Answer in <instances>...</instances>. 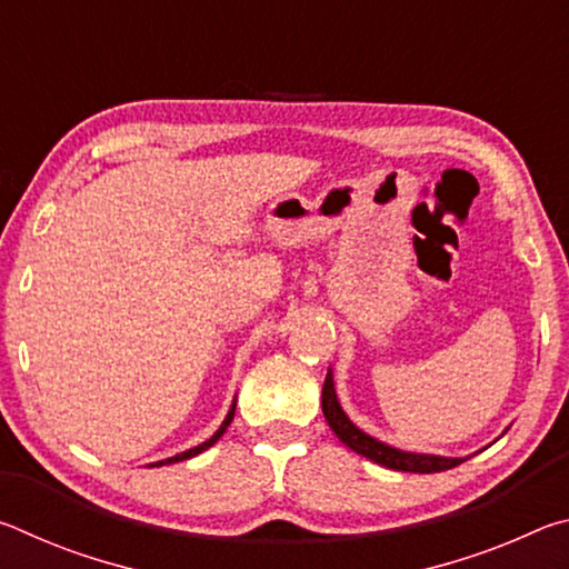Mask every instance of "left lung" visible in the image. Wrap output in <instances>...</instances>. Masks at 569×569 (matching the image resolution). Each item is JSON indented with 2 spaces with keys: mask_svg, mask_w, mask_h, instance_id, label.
Listing matches in <instances>:
<instances>
[{
  "mask_svg": "<svg viewBox=\"0 0 569 569\" xmlns=\"http://www.w3.org/2000/svg\"><path fill=\"white\" fill-rule=\"evenodd\" d=\"M321 407H323L326 421H329V427L333 429V435L339 437L346 447L353 449L356 455L377 461V465H381V467H389L397 471H417V475H431V471H445V469H451L465 461V459L435 457V455H411V451L387 447L373 437L363 435L359 427H353V423L349 421V417H346L341 409L339 399H336L331 371L326 373V381H323Z\"/></svg>",
  "mask_w": 569,
  "mask_h": 569,
  "instance_id": "8db88e82",
  "label": "left lung"
}]
</instances>
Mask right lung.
I'll use <instances>...</instances> for the list:
<instances>
[{"instance_id": "obj_1", "label": "right lung", "mask_w": 569, "mask_h": 569, "mask_svg": "<svg viewBox=\"0 0 569 569\" xmlns=\"http://www.w3.org/2000/svg\"><path fill=\"white\" fill-rule=\"evenodd\" d=\"M233 413H236V407H230V411H228V417H226V421L220 423V429L216 431L213 437H210L208 441H203V445H198V447H192V449H188V451H182V455H178V457H170V459H166V461H156V465H150V467H162V465H172V461H182V459H190V457H196V455H200V451H206L208 447H213L216 441L223 437V431L228 429V423L233 421Z\"/></svg>"}]
</instances>
